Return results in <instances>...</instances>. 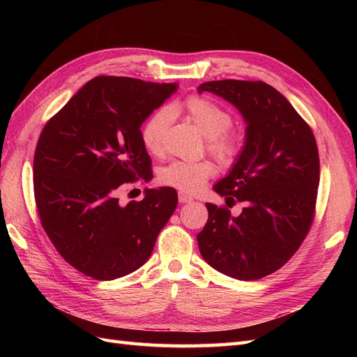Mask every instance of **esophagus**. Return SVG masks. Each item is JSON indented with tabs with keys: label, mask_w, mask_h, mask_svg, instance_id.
I'll use <instances>...</instances> for the list:
<instances>
[{
	"label": "esophagus",
	"mask_w": 357,
	"mask_h": 357,
	"mask_svg": "<svg viewBox=\"0 0 357 357\" xmlns=\"http://www.w3.org/2000/svg\"><path fill=\"white\" fill-rule=\"evenodd\" d=\"M192 201H193V198L186 195V193H183V192L178 193V202L180 204H186V202H192Z\"/></svg>",
	"instance_id": "obj_1"
}]
</instances>
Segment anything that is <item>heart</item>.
I'll return each instance as SVG.
<instances>
[{"mask_svg": "<svg viewBox=\"0 0 357 357\" xmlns=\"http://www.w3.org/2000/svg\"><path fill=\"white\" fill-rule=\"evenodd\" d=\"M181 114L195 125L205 135V147L220 164L229 165L238 158L243 149V135L234 129L232 114L220 104L201 95H190L178 104H169L150 116L143 123L139 138L143 147L150 155L160 156L165 149V135L171 116ZM215 167L208 159L201 160H174L162 168L159 181L186 193L201 190Z\"/></svg>", "mask_w": 357, "mask_h": 357, "instance_id": "heart-1", "label": "heart"}]
</instances>
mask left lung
<instances>
[{"label": "left lung", "instance_id": "left-lung-1", "mask_svg": "<svg viewBox=\"0 0 357 357\" xmlns=\"http://www.w3.org/2000/svg\"><path fill=\"white\" fill-rule=\"evenodd\" d=\"M198 92L232 102L247 122L245 146L229 176L214 190L229 207L207 202L208 220L198 234L204 261L238 280H259L287 264L316 214L320 160L314 134L273 86L261 80H215Z\"/></svg>", "mask_w": 357, "mask_h": 357}]
</instances>
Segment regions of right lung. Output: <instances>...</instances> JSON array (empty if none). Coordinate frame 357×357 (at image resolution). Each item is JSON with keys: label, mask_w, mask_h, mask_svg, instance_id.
Returning <instances> with one entry per match:
<instances>
[{"label": "right lung", "mask_w": 357, "mask_h": 357, "mask_svg": "<svg viewBox=\"0 0 357 357\" xmlns=\"http://www.w3.org/2000/svg\"><path fill=\"white\" fill-rule=\"evenodd\" d=\"M176 89L96 75L43 128L34 153L38 218L58 253L82 274L107 282L135 271L174 213L172 188L146 190L144 199L126 205L119 193L125 183L152 177L139 126Z\"/></svg>", "instance_id": "right-lung-1"}]
</instances>
